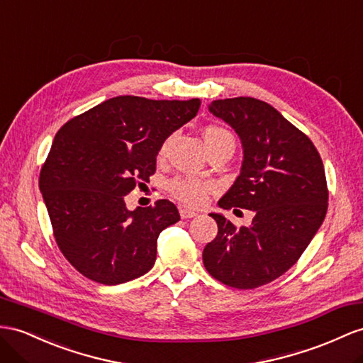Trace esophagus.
I'll return each instance as SVG.
<instances>
[{"label": "esophagus", "mask_w": 363, "mask_h": 363, "mask_svg": "<svg viewBox=\"0 0 363 363\" xmlns=\"http://www.w3.org/2000/svg\"><path fill=\"white\" fill-rule=\"evenodd\" d=\"M179 215H181V218L182 219H190V218H194L198 215L196 211H193V210H190V208H185V207H181L179 208Z\"/></svg>", "instance_id": "1"}]
</instances>
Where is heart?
<instances>
[{"label": "heart", "instance_id": "b5f03b06", "mask_svg": "<svg viewBox=\"0 0 363 363\" xmlns=\"http://www.w3.org/2000/svg\"><path fill=\"white\" fill-rule=\"evenodd\" d=\"M203 141H206L208 153L216 150V148L230 147L235 150V136L231 135L230 130L222 125L208 124L202 130ZM167 145L169 141H165L160 148V157H164L167 153ZM167 190L172 196L179 201L185 206L198 207L201 203L206 202L208 193L213 190V185L207 181L191 178V176H176L167 184Z\"/></svg>", "mask_w": 363, "mask_h": 363}]
</instances>
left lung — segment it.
I'll return each instance as SVG.
<instances>
[{
    "mask_svg": "<svg viewBox=\"0 0 363 363\" xmlns=\"http://www.w3.org/2000/svg\"><path fill=\"white\" fill-rule=\"evenodd\" d=\"M210 111L236 130L242 170L219 207L253 210L250 227L211 213L218 235L203 248L207 272L239 290L270 284L299 261L328 208L323 162L311 139L267 102L218 99Z\"/></svg>",
    "mask_w": 363,
    "mask_h": 363,
    "instance_id": "1",
    "label": "left lung"
}]
</instances>
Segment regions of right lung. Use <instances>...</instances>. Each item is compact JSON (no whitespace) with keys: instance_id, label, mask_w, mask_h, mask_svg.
<instances>
[{"instance_id":"1","label":"right lung","mask_w":363,"mask_h":363,"mask_svg":"<svg viewBox=\"0 0 363 363\" xmlns=\"http://www.w3.org/2000/svg\"><path fill=\"white\" fill-rule=\"evenodd\" d=\"M199 106L198 98L116 96L58 130L40 190L55 240L82 276L118 285L152 270L157 236L179 220V211L169 199L130 211L124 196L148 182L161 145Z\"/></svg>"}]
</instances>
